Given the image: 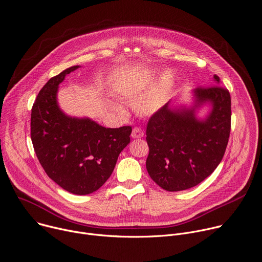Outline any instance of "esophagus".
<instances>
[{
    "label": "esophagus",
    "instance_id": "34e87169",
    "mask_svg": "<svg viewBox=\"0 0 262 262\" xmlns=\"http://www.w3.org/2000/svg\"><path fill=\"white\" fill-rule=\"evenodd\" d=\"M144 136V132L142 130L141 128L139 127H134L133 128V132H132V137L135 138V139H139V138H142Z\"/></svg>",
    "mask_w": 262,
    "mask_h": 262
}]
</instances>
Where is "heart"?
Segmentation results:
<instances>
[{
	"label": "heart",
	"instance_id": "b5f03b06",
	"mask_svg": "<svg viewBox=\"0 0 262 262\" xmlns=\"http://www.w3.org/2000/svg\"><path fill=\"white\" fill-rule=\"evenodd\" d=\"M169 82L168 78H163L154 89L139 97L135 103L137 112L143 116H150L158 112L163 106L166 97H167ZM121 93L129 99H134L136 97V92L133 89H122ZM115 108L119 112H123L120 105H115Z\"/></svg>",
	"mask_w": 262,
	"mask_h": 262
}]
</instances>
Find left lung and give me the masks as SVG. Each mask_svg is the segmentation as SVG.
<instances>
[{"label": "left lung", "instance_id": "obj_1", "mask_svg": "<svg viewBox=\"0 0 262 262\" xmlns=\"http://www.w3.org/2000/svg\"><path fill=\"white\" fill-rule=\"evenodd\" d=\"M220 84V77L214 75ZM192 107L170 108L169 102L147 123L149 154L146 169L152 181L167 191L192 188L208 178L221 163L231 130V96L222 85L193 91ZM209 102L212 107L204 121L195 111Z\"/></svg>", "mask_w": 262, "mask_h": 262}]
</instances>
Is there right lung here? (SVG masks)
I'll return each mask as SVG.
<instances>
[{
    "label": "right lung",
    "instance_id": "add662e5",
    "mask_svg": "<svg viewBox=\"0 0 262 262\" xmlns=\"http://www.w3.org/2000/svg\"><path fill=\"white\" fill-rule=\"evenodd\" d=\"M79 66L66 69L39 91L31 110V140L51 180L67 191L85 195L111 177L130 142L132 126L106 128L89 118L67 116L57 104L58 85Z\"/></svg>",
    "mask_w": 262,
    "mask_h": 262
}]
</instances>
